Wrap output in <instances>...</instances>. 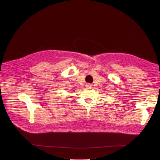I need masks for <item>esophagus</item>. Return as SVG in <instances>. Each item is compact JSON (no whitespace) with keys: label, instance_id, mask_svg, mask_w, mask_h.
Instances as JSON below:
<instances>
[{"label":"esophagus","instance_id":"34e87169","mask_svg":"<svg viewBox=\"0 0 160 160\" xmlns=\"http://www.w3.org/2000/svg\"><path fill=\"white\" fill-rule=\"evenodd\" d=\"M85 86H86V87H87V88H90V87H91V85H90L89 83L86 84V85H85Z\"/></svg>","mask_w":160,"mask_h":160}]
</instances>
